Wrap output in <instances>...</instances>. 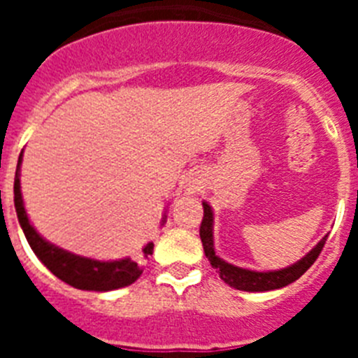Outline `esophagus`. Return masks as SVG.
Returning <instances> with one entry per match:
<instances>
[{
	"instance_id": "esophagus-1",
	"label": "esophagus",
	"mask_w": 358,
	"mask_h": 358,
	"mask_svg": "<svg viewBox=\"0 0 358 358\" xmlns=\"http://www.w3.org/2000/svg\"><path fill=\"white\" fill-rule=\"evenodd\" d=\"M189 189H194V188H188V192H189Z\"/></svg>"
}]
</instances>
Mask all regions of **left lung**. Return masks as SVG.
<instances>
[{"instance_id":"1","label":"left lung","mask_w":358,"mask_h":358,"mask_svg":"<svg viewBox=\"0 0 358 358\" xmlns=\"http://www.w3.org/2000/svg\"><path fill=\"white\" fill-rule=\"evenodd\" d=\"M204 208V217L201 222V240L202 248H204V255L210 260L211 267L217 268L220 280L226 281L227 285L233 287L236 290H245V292H267V290H276L281 287H287L290 283L301 278L303 274L312 267L317 256L321 255L324 242H327L328 235L322 236L321 242L315 245L308 255H305L299 262L289 265L280 271H267V273H258V271H249V268L236 267L233 264H227L222 258H218L215 255V243H213V210L208 202H202Z\"/></svg>"}]
</instances>
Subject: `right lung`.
Masks as SVG:
<instances>
[{"mask_svg":"<svg viewBox=\"0 0 358 358\" xmlns=\"http://www.w3.org/2000/svg\"><path fill=\"white\" fill-rule=\"evenodd\" d=\"M21 161H23V152L19 156L17 169H15L14 179V204L15 213H17L19 224L30 243L31 251L50 268L59 280H62L68 285L80 290H94V292H107V290H116L122 287H127L134 283L143 273L141 267V258H122V260L113 262H100L85 256L73 255V252L64 251L57 248L53 243L46 242L43 236L34 229V226L28 220L27 210L23 204V195H21ZM164 222V218H163ZM154 251V243L148 242L143 248V258H148Z\"/></svg>","mask_w":358,"mask_h":358,"instance_id":"obj_1","label":"right lung"}]
</instances>
